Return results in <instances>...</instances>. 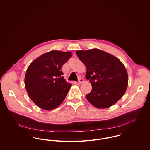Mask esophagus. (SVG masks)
Segmentation results:
<instances>
[{
  "label": "esophagus",
  "instance_id": "1",
  "mask_svg": "<svg viewBox=\"0 0 150 150\" xmlns=\"http://www.w3.org/2000/svg\"><path fill=\"white\" fill-rule=\"evenodd\" d=\"M83 82H84V80H83V79H80L79 80V81H78L79 84H81V83H83Z\"/></svg>",
  "mask_w": 150,
  "mask_h": 150
}]
</instances>
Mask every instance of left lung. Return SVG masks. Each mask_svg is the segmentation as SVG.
I'll use <instances>...</instances> for the list:
<instances>
[{
  "instance_id": "obj_1",
  "label": "left lung",
  "mask_w": 150,
  "mask_h": 150,
  "mask_svg": "<svg viewBox=\"0 0 150 150\" xmlns=\"http://www.w3.org/2000/svg\"><path fill=\"white\" fill-rule=\"evenodd\" d=\"M76 52L86 65V79L92 86L91 92L86 95L87 100L100 108L114 105L128 86V77L124 65L115 57L99 49Z\"/></svg>"
}]
</instances>
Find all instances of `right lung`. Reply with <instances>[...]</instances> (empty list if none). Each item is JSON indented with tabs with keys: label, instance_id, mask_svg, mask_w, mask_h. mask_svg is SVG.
I'll return each instance as SVG.
<instances>
[{
	"label": "right lung",
	"instance_id": "add662e5",
	"mask_svg": "<svg viewBox=\"0 0 150 150\" xmlns=\"http://www.w3.org/2000/svg\"><path fill=\"white\" fill-rule=\"evenodd\" d=\"M71 57L70 52L51 51L29 66L25 86L30 99L38 106L51 110L64 100L71 84L62 77V67Z\"/></svg>",
	"mask_w": 150,
	"mask_h": 150
}]
</instances>
